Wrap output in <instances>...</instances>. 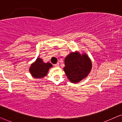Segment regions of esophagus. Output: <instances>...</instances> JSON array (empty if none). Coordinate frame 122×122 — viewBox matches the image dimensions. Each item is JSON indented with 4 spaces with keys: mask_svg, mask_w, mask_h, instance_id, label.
Returning a JSON list of instances; mask_svg holds the SVG:
<instances>
[{
    "mask_svg": "<svg viewBox=\"0 0 122 122\" xmlns=\"http://www.w3.org/2000/svg\"><path fill=\"white\" fill-rule=\"evenodd\" d=\"M54 66H55V67H58V66H59V63H56V64H54Z\"/></svg>",
    "mask_w": 122,
    "mask_h": 122,
    "instance_id": "1",
    "label": "esophagus"
}]
</instances>
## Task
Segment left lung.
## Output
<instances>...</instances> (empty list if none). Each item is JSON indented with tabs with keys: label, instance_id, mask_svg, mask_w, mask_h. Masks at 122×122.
<instances>
[{
	"label": "left lung",
	"instance_id": "left-lung-1",
	"mask_svg": "<svg viewBox=\"0 0 122 122\" xmlns=\"http://www.w3.org/2000/svg\"><path fill=\"white\" fill-rule=\"evenodd\" d=\"M63 69L68 79L72 83H78L88 76L92 69V62L86 54L72 53L64 60Z\"/></svg>",
	"mask_w": 122,
	"mask_h": 122
}]
</instances>
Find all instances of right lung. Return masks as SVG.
<instances>
[{"mask_svg": "<svg viewBox=\"0 0 122 122\" xmlns=\"http://www.w3.org/2000/svg\"><path fill=\"white\" fill-rule=\"evenodd\" d=\"M52 66L50 63H45L41 58H38L36 62L31 64L29 71L33 76L36 78H41L45 76L48 70Z\"/></svg>", "mask_w": 122, "mask_h": 122, "instance_id": "add662e5", "label": "right lung"}]
</instances>
